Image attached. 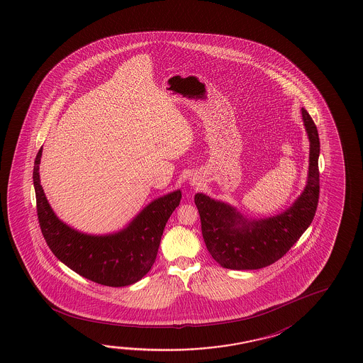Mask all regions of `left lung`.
Returning a JSON list of instances; mask_svg holds the SVG:
<instances>
[{"label": "left lung", "mask_w": 363, "mask_h": 363, "mask_svg": "<svg viewBox=\"0 0 363 363\" xmlns=\"http://www.w3.org/2000/svg\"><path fill=\"white\" fill-rule=\"evenodd\" d=\"M310 140L309 174L303 194L290 208L267 219H247L224 202L195 195L202 237L208 253L221 267L258 269L285 256L314 219L319 201L320 142L314 121L301 108Z\"/></svg>", "instance_id": "8db88e82"}]
</instances>
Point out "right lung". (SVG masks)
I'll return each instance as SVG.
<instances>
[{
  "label": "right lung",
  "instance_id": "obj_1",
  "mask_svg": "<svg viewBox=\"0 0 363 363\" xmlns=\"http://www.w3.org/2000/svg\"><path fill=\"white\" fill-rule=\"evenodd\" d=\"M43 148L34 162L36 211L43 237L60 262L84 279L111 287L133 285L153 266L167 221L181 201V191L150 202L129 225L115 234L89 235L60 221L39 179Z\"/></svg>",
  "mask_w": 363,
  "mask_h": 363
}]
</instances>
